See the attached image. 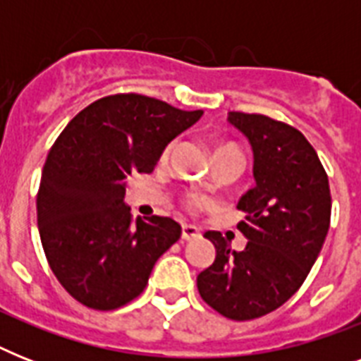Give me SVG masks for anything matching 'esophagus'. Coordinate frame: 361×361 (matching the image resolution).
<instances>
[{"label": "esophagus", "mask_w": 361, "mask_h": 361, "mask_svg": "<svg viewBox=\"0 0 361 361\" xmlns=\"http://www.w3.org/2000/svg\"><path fill=\"white\" fill-rule=\"evenodd\" d=\"M181 238H183L185 241L197 240V238H200V231H198L197 226L183 225V226H181Z\"/></svg>", "instance_id": "34e87169"}]
</instances>
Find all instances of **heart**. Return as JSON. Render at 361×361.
Masks as SVG:
<instances>
[{
	"label": "heart",
	"mask_w": 361,
	"mask_h": 361,
	"mask_svg": "<svg viewBox=\"0 0 361 361\" xmlns=\"http://www.w3.org/2000/svg\"><path fill=\"white\" fill-rule=\"evenodd\" d=\"M170 149H172V144H169V146L164 147L163 161H164V159H169ZM215 153H234V155H240V152H238V149L234 146H219V147H217V149H215ZM240 157H241V155H240ZM204 204H206V198H202V197H189V206H192V208H202Z\"/></svg>",
	"instance_id": "heart-1"
}]
</instances>
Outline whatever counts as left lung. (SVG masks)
Segmentation results:
<instances>
[{"label":"left lung","mask_w":361,"mask_h":361,"mask_svg":"<svg viewBox=\"0 0 361 361\" xmlns=\"http://www.w3.org/2000/svg\"><path fill=\"white\" fill-rule=\"evenodd\" d=\"M251 144L255 187L238 200L247 243L232 251L208 231L214 264L200 271V296L226 319L251 320L290 300L313 268L330 228V183L307 138L262 114L228 112Z\"/></svg>","instance_id":"1"}]
</instances>
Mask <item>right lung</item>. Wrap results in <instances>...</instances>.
Returning a JSON list of instances; mask_svg holds the SVG:
<instances>
[{
  "label": "right lung",
  "instance_id": "right-lung-1",
  "mask_svg": "<svg viewBox=\"0 0 361 361\" xmlns=\"http://www.w3.org/2000/svg\"><path fill=\"white\" fill-rule=\"evenodd\" d=\"M136 93L92 103L48 153L37 225L54 275L86 307L110 311L135 300L181 226L153 215L130 221L127 180L152 172L164 147L202 118Z\"/></svg>",
  "mask_w": 361,
  "mask_h": 361
}]
</instances>
